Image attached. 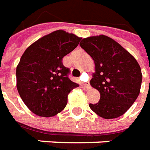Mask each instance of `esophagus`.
Instances as JSON below:
<instances>
[{
  "instance_id": "34e87169",
  "label": "esophagus",
  "mask_w": 150,
  "mask_h": 150,
  "mask_svg": "<svg viewBox=\"0 0 150 150\" xmlns=\"http://www.w3.org/2000/svg\"><path fill=\"white\" fill-rule=\"evenodd\" d=\"M82 86H84L85 88H86V89H90V84L87 83V82H82Z\"/></svg>"
}]
</instances>
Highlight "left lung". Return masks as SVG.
<instances>
[{
    "label": "left lung",
    "instance_id": "left-lung-1",
    "mask_svg": "<svg viewBox=\"0 0 150 150\" xmlns=\"http://www.w3.org/2000/svg\"><path fill=\"white\" fill-rule=\"evenodd\" d=\"M95 64L91 86L100 93L97 103L90 107L103 119L124 115L140 94L142 73L137 60L114 39L101 35L83 39L80 43Z\"/></svg>",
    "mask_w": 150,
    "mask_h": 150
}]
</instances>
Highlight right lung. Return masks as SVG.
Returning a JSON list of instances; mask_svg holds the SVG:
<instances>
[{
  "instance_id": "add662e5",
  "label": "right lung",
  "mask_w": 150,
  "mask_h": 150,
  "mask_svg": "<svg viewBox=\"0 0 150 150\" xmlns=\"http://www.w3.org/2000/svg\"><path fill=\"white\" fill-rule=\"evenodd\" d=\"M81 38L62 30L38 39L24 52L16 69L17 89L34 114L51 117L63 111L68 94L79 86L69 78L64 56L79 44Z\"/></svg>"
}]
</instances>
